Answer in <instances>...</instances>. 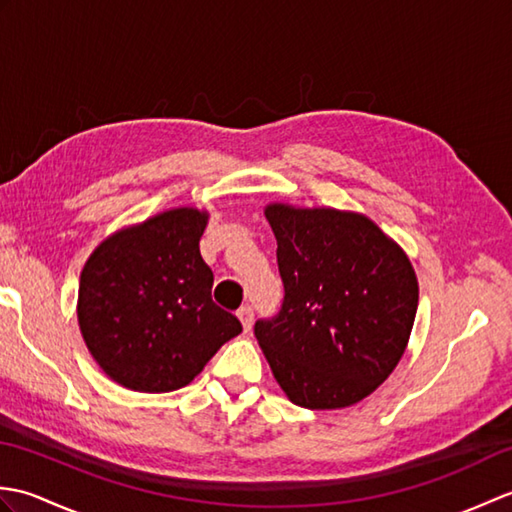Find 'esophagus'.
<instances>
[{
  "mask_svg": "<svg viewBox=\"0 0 512 512\" xmlns=\"http://www.w3.org/2000/svg\"><path fill=\"white\" fill-rule=\"evenodd\" d=\"M237 317H239V321H242L244 332H250V328H253V319H255L253 308H250V306L239 308V310H237Z\"/></svg>",
  "mask_w": 512,
  "mask_h": 512,
  "instance_id": "34e87169",
  "label": "esophagus"
}]
</instances>
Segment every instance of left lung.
Segmentation results:
<instances>
[{
  "label": "left lung",
  "mask_w": 512,
  "mask_h": 512,
  "mask_svg": "<svg viewBox=\"0 0 512 512\" xmlns=\"http://www.w3.org/2000/svg\"><path fill=\"white\" fill-rule=\"evenodd\" d=\"M284 303L255 336L299 407L341 409L372 394L405 354L418 279L394 239L361 213L268 204Z\"/></svg>",
  "instance_id": "left-lung-1"
}]
</instances>
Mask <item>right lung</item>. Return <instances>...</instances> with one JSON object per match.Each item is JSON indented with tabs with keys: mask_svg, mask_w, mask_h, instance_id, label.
<instances>
[{
	"mask_svg": "<svg viewBox=\"0 0 512 512\" xmlns=\"http://www.w3.org/2000/svg\"><path fill=\"white\" fill-rule=\"evenodd\" d=\"M206 220L189 206L158 213L103 239L85 262L76 317L94 361L118 385L180 389L242 332L211 299L213 273L200 255Z\"/></svg>",
	"mask_w": 512,
	"mask_h": 512,
	"instance_id": "1",
	"label": "right lung"
}]
</instances>
